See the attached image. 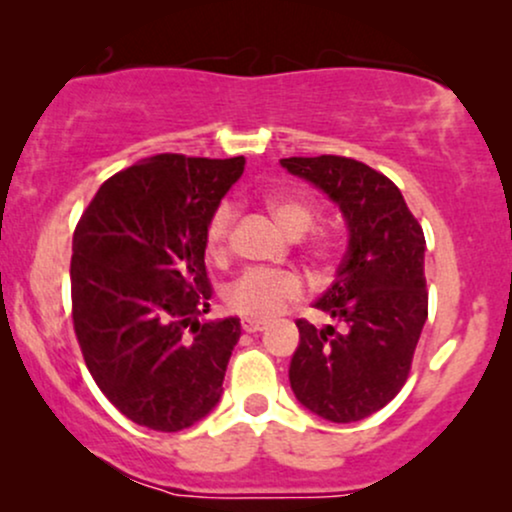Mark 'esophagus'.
<instances>
[{
	"instance_id": "1",
	"label": "esophagus",
	"mask_w": 512,
	"mask_h": 512,
	"mask_svg": "<svg viewBox=\"0 0 512 512\" xmlns=\"http://www.w3.org/2000/svg\"><path fill=\"white\" fill-rule=\"evenodd\" d=\"M240 325H243V332H248V334L264 330V322L255 320V317H243V322H240Z\"/></svg>"
}]
</instances>
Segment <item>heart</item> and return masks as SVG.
<instances>
[{
    "mask_svg": "<svg viewBox=\"0 0 512 512\" xmlns=\"http://www.w3.org/2000/svg\"><path fill=\"white\" fill-rule=\"evenodd\" d=\"M267 207L291 236H303L317 216L315 204L301 197L272 195L267 197ZM233 221H236V209L231 204H221L209 216L207 228H204V245H207L211 257H223L228 252ZM313 250L317 257H330L334 250L332 238H317ZM301 296L303 281L296 274L274 272V269H250L226 291V303L233 313L267 320Z\"/></svg>",
    "mask_w": 512,
    "mask_h": 512,
    "instance_id": "b5f03b06",
    "label": "heart"
}]
</instances>
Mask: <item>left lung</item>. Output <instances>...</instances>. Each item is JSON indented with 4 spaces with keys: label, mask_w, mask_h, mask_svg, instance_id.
<instances>
[{
    "label": "left lung",
    "mask_w": 512,
    "mask_h": 512,
    "mask_svg": "<svg viewBox=\"0 0 512 512\" xmlns=\"http://www.w3.org/2000/svg\"><path fill=\"white\" fill-rule=\"evenodd\" d=\"M281 166L330 195L349 228L337 279L315 303L346 330L296 320L301 344L289 380L305 409L351 424L383 409L407 383L428 317L426 238L399 187L366 163L291 156Z\"/></svg>",
    "instance_id": "obj_1"
}]
</instances>
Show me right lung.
I'll list each match as a JSON object with an SVG mask.
<instances>
[{"instance_id": "right-lung-1", "label": "right lung", "mask_w": 512, "mask_h": 512, "mask_svg": "<svg viewBox=\"0 0 512 512\" xmlns=\"http://www.w3.org/2000/svg\"><path fill=\"white\" fill-rule=\"evenodd\" d=\"M245 158L158 154L108 178L72 243V320L88 373L134 424L175 433L219 404L240 320L209 313L204 228Z\"/></svg>"}]
</instances>
